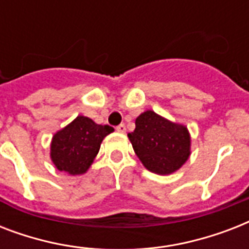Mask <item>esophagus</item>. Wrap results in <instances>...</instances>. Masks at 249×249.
<instances>
[{"label": "esophagus", "instance_id": "esophagus-1", "mask_svg": "<svg viewBox=\"0 0 249 249\" xmlns=\"http://www.w3.org/2000/svg\"><path fill=\"white\" fill-rule=\"evenodd\" d=\"M116 130L119 133H125V132H126V128H125L124 124H120V125H117V126H116Z\"/></svg>", "mask_w": 249, "mask_h": 249}]
</instances>
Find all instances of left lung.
<instances>
[{"label":"left lung","instance_id":"8db88e82","mask_svg":"<svg viewBox=\"0 0 249 249\" xmlns=\"http://www.w3.org/2000/svg\"><path fill=\"white\" fill-rule=\"evenodd\" d=\"M128 137L136 155L152 173H173L189 159L191 138L187 128L154 111L141 113Z\"/></svg>","mask_w":249,"mask_h":249}]
</instances>
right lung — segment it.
Here are the masks:
<instances>
[{"label":"right lung","instance_id":"right-lung-1","mask_svg":"<svg viewBox=\"0 0 249 249\" xmlns=\"http://www.w3.org/2000/svg\"><path fill=\"white\" fill-rule=\"evenodd\" d=\"M112 132V126L95 124L89 117L77 116L53 137V163L56 169L71 176L84 174L97 156L102 141Z\"/></svg>","mask_w":249,"mask_h":249}]
</instances>
